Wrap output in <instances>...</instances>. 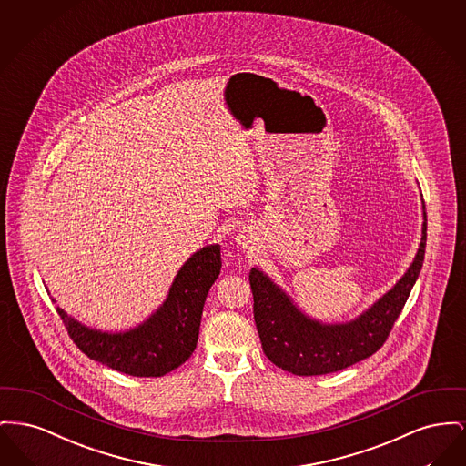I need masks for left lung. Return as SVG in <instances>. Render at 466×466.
<instances>
[{"mask_svg": "<svg viewBox=\"0 0 466 466\" xmlns=\"http://www.w3.org/2000/svg\"><path fill=\"white\" fill-rule=\"evenodd\" d=\"M426 250V212L416 259L391 291L363 316L347 324H320L303 316L291 299L258 268L248 282L254 320L269 361L294 375H324L350 367L377 352L391 333L422 268Z\"/></svg>", "mask_w": 466, "mask_h": 466, "instance_id": "8db88e82", "label": "left lung"}]
</instances>
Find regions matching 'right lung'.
<instances>
[{
  "label": "right lung",
  "instance_id": "right-lung-1",
  "mask_svg": "<svg viewBox=\"0 0 466 466\" xmlns=\"http://www.w3.org/2000/svg\"><path fill=\"white\" fill-rule=\"evenodd\" d=\"M221 267L219 245L198 250L177 273L163 307L127 333L89 329L59 307L57 314L70 339L87 358L133 377H161L186 363L195 352L205 298Z\"/></svg>",
  "mask_w": 466,
  "mask_h": 466
}]
</instances>
